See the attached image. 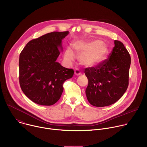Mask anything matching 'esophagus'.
Returning <instances> with one entry per match:
<instances>
[{
    "mask_svg": "<svg viewBox=\"0 0 147 147\" xmlns=\"http://www.w3.org/2000/svg\"><path fill=\"white\" fill-rule=\"evenodd\" d=\"M81 74V72L80 71V70L78 69H77L76 70H74V74L76 76H80Z\"/></svg>",
    "mask_w": 147,
    "mask_h": 147,
    "instance_id": "obj_1",
    "label": "esophagus"
}]
</instances>
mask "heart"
Listing matches in <instances>:
<instances>
[{"label":"heart","mask_w":147,"mask_h":147,"mask_svg":"<svg viewBox=\"0 0 147 147\" xmlns=\"http://www.w3.org/2000/svg\"><path fill=\"white\" fill-rule=\"evenodd\" d=\"M75 53L79 56L80 64L86 67H92L97 65L105 58L108 53L107 46L100 40L91 42H79L73 44ZM74 56L70 48H67L65 53V59L70 63Z\"/></svg>","instance_id":"1"}]
</instances>
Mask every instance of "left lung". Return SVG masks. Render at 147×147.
Returning a JSON list of instances; mask_svg holds the SVG:
<instances>
[{"instance_id": "obj_1", "label": "left lung", "mask_w": 147, "mask_h": 147, "mask_svg": "<svg viewBox=\"0 0 147 147\" xmlns=\"http://www.w3.org/2000/svg\"><path fill=\"white\" fill-rule=\"evenodd\" d=\"M109 58L95 67L85 69L88 80L86 94L88 102L96 107L117 102L129 86L130 55L120 41L115 40Z\"/></svg>"}]
</instances>
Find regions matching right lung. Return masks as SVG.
<instances>
[{
    "label": "right lung",
    "instance_id": "1",
    "mask_svg": "<svg viewBox=\"0 0 147 147\" xmlns=\"http://www.w3.org/2000/svg\"><path fill=\"white\" fill-rule=\"evenodd\" d=\"M69 31L52 32L30 40L20 55L19 82L24 94L40 105L50 106L60 99L64 82L74 70L56 61L61 40Z\"/></svg>",
    "mask_w": 147,
    "mask_h": 147
}]
</instances>
